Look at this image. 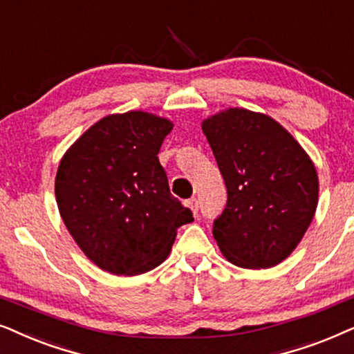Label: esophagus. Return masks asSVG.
I'll return each mask as SVG.
<instances>
[{"instance_id": "obj_1", "label": "esophagus", "mask_w": 354, "mask_h": 354, "mask_svg": "<svg viewBox=\"0 0 354 354\" xmlns=\"http://www.w3.org/2000/svg\"><path fill=\"white\" fill-rule=\"evenodd\" d=\"M186 205L189 207V209L192 210V214H197V210H199V201L194 199V197H192V199L187 201V202H186Z\"/></svg>"}]
</instances>
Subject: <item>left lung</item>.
Listing matches in <instances>:
<instances>
[{"mask_svg":"<svg viewBox=\"0 0 354 354\" xmlns=\"http://www.w3.org/2000/svg\"><path fill=\"white\" fill-rule=\"evenodd\" d=\"M228 201L214 238L233 266L268 268L285 261L308 232L319 201L314 162L280 122L246 108L202 121Z\"/></svg>","mask_w":354,"mask_h":354,"instance_id":"obj_1","label":"left lung"}]
</instances>
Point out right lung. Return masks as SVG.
Segmentation results:
<instances>
[{"instance_id":"add662e5","label":"right lung","mask_w":354,"mask_h":354,"mask_svg":"<svg viewBox=\"0 0 354 354\" xmlns=\"http://www.w3.org/2000/svg\"><path fill=\"white\" fill-rule=\"evenodd\" d=\"M173 129L147 111L108 115L66 150L55 196L66 228L87 259L113 275L134 277L168 257L192 212L171 196L158 162Z\"/></svg>"}]
</instances>
